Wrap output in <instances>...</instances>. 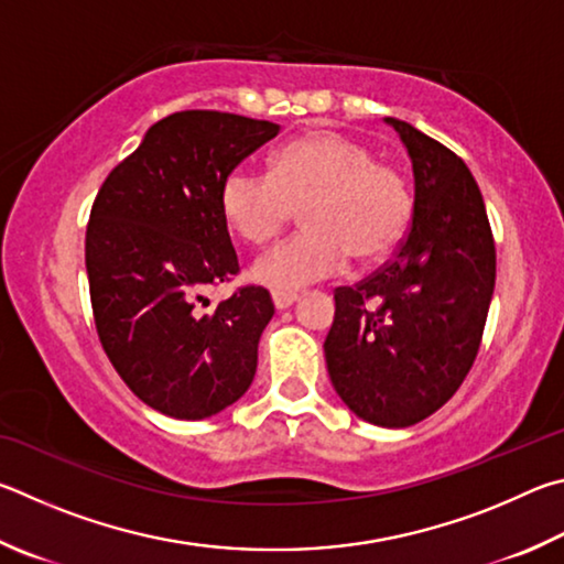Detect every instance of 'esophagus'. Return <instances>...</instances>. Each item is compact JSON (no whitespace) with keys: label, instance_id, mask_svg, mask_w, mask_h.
Masks as SVG:
<instances>
[{"label":"esophagus","instance_id":"obj_1","mask_svg":"<svg viewBox=\"0 0 564 564\" xmlns=\"http://www.w3.org/2000/svg\"><path fill=\"white\" fill-rule=\"evenodd\" d=\"M272 302H274V310H288L292 307L294 302H297V294H282V292H272Z\"/></svg>","mask_w":564,"mask_h":564}]
</instances>
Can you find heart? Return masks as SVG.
Here are the masks:
<instances>
[{
	"label": "heart",
	"instance_id": "obj_1",
	"mask_svg": "<svg viewBox=\"0 0 564 564\" xmlns=\"http://www.w3.org/2000/svg\"><path fill=\"white\" fill-rule=\"evenodd\" d=\"M220 213L230 230L264 245L300 210L304 232L257 257L252 282L282 294L357 264L387 260L409 232L413 195L399 167L377 161L369 145L337 131L288 143L270 173L237 165L220 183Z\"/></svg>",
	"mask_w": 564,
	"mask_h": 564
}]
</instances>
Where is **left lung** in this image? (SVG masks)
Instances as JSON below:
<instances>
[{"mask_svg":"<svg viewBox=\"0 0 564 564\" xmlns=\"http://www.w3.org/2000/svg\"><path fill=\"white\" fill-rule=\"evenodd\" d=\"M413 163V217L397 254L334 290L324 357L359 419L406 429L458 391L478 357L496 288V240L478 183L460 158L399 118Z\"/></svg>","mask_w":564,"mask_h":564,"instance_id":"obj_1","label":"left lung"}]
</instances>
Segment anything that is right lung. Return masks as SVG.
<instances>
[{"label":"right lung","mask_w":564,"mask_h":564,"mask_svg":"<svg viewBox=\"0 0 564 564\" xmlns=\"http://www.w3.org/2000/svg\"><path fill=\"white\" fill-rule=\"evenodd\" d=\"M280 126L220 111H177L148 128L98 191L86 272L98 339L138 399L171 419L215 416L250 389L270 292H205L240 272L220 213L223 177Z\"/></svg>","instance_id":"obj_1"}]
</instances>
